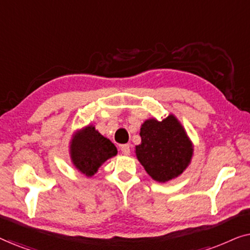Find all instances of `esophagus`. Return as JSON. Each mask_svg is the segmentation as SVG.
I'll use <instances>...</instances> for the list:
<instances>
[{"mask_svg": "<svg viewBox=\"0 0 250 250\" xmlns=\"http://www.w3.org/2000/svg\"><path fill=\"white\" fill-rule=\"evenodd\" d=\"M121 150L125 156H128L131 153V146H129V145H122Z\"/></svg>", "mask_w": 250, "mask_h": 250, "instance_id": "esophagus-1", "label": "esophagus"}]
</instances>
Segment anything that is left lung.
Returning a JSON list of instances; mask_svg holds the SVG:
<instances>
[{
    "mask_svg": "<svg viewBox=\"0 0 250 250\" xmlns=\"http://www.w3.org/2000/svg\"><path fill=\"white\" fill-rule=\"evenodd\" d=\"M141 145L135 146L139 162L157 182L177 177L192 157V143L179 121L169 115L162 122L148 119L141 126Z\"/></svg>",
    "mask_w": 250,
    "mask_h": 250,
    "instance_id": "obj_1",
    "label": "left lung"
}]
</instances>
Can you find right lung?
<instances>
[{
  "label": "right lung",
  "mask_w": 250,
  "mask_h": 250,
  "mask_svg": "<svg viewBox=\"0 0 250 250\" xmlns=\"http://www.w3.org/2000/svg\"><path fill=\"white\" fill-rule=\"evenodd\" d=\"M117 155V149L110 140L102 136L94 126H87L74 136L70 145V157L76 168L92 176L105 160Z\"/></svg>",
  "instance_id": "obj_1"
}]
</instances>
